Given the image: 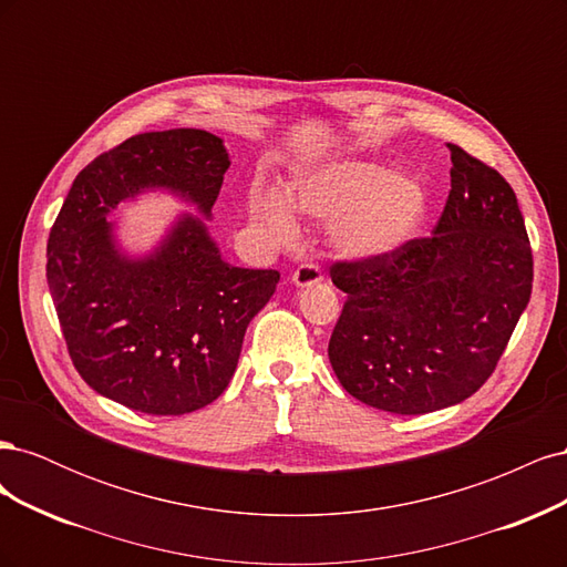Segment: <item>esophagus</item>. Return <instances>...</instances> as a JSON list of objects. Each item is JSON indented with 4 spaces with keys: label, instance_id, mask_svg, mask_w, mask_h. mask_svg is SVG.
Instances as JSON below:
<instances>
[{
    "label": "esophagus",
    "instance_id": "34e87169",
    "mask_svg": "<svg viewBox=\"0 0 567 567\" xmlns=\"http://www.w3.org/2000/svg\"><path fill=\"white\" fill-rule=\"evenodd\" d=\"M321 281H323V274H321L319 265H312V262L300 265L293 274V286L296 288H310V286H317Z\"/></svg>",
    "mask_w": 567,
    "mask_h": 567
}]
</instances>
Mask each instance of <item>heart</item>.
Returning a JSON list of instances; mask_svg holds the SVG:
<instances>
[{
  "label": "heart",
  "instance_id": "heart-1",
  "mask_svg": "<svg viewBox=\"0 0 567 567\" xmlns=\"http://www.w3.org/2000/svg\"><path fill=\"white\" fill-rule=\"evenodd\" d=\"M296 213L331 221L333 250L352 262L383 260L419 236L431 208L425 184L414 175L392 173L379 161L346 158L305 169L286 186V198L260 188L250 198V217L279 244L298 238Z\"/></svg>",
  "mask_w": 567,
  "mask_h": 567
}]
</instances>
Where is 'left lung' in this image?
<instances>
[{
	"instance_id": "8db88e82",
	"label": "left lung",
	"mask_w": 567,
	"mask_h": 567,
	"mask_svg": "<svg viewBox=\"0 0 567 567\" xmlns=\"http://www.w3.org/2000/svg\"><path fill=\"white\" fill-rule=\"evenodd\" d=\"M452 151V192L433 236L371 262H336L348 296L329 342L340 385L390 414L416 416L480 390L532 293V250L511 184Z\"/></svg>"
}]
</instances>
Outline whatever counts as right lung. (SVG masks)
Returning a JSON list of instances; mask_svg holds the SVG:
<instances>
[{
    "label": "right lung",
    "mask_w": 567,
    "mask_h": 567,
    "mask_svg": "<svg viewBox=\"0 0 567 567\" xmlns=\"http://www.w3.org/2000/svg\"><path fill=\"white\" fill-rule=\"evenodd\" d=\"M231 161L219 136L165 130L130 136L75 177L47 244V281L78 373L92 390L153 416H182L227 390L250 319L277 269L229 265L205 227ZM185 214L146 256H127L107 215L144 190Z\"/></svg>",
    "instance_id": "obj_1"
}]
</instances>
